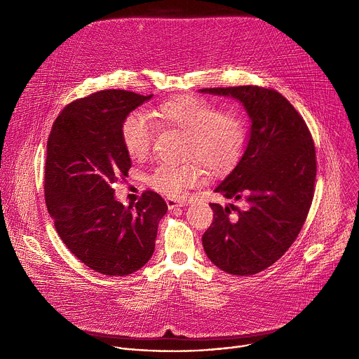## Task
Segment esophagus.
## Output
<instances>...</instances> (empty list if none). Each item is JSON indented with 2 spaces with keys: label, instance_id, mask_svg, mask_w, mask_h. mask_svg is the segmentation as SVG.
Here are the masks:
<instances>
[{
  "label": "esophagus",
  "instance_id": "esophagus-1",
  "mask_svg": "<svg viewBox=\"0 0 359 359\" xmlns=\"http://www.w3.org/2000/svg\"><path fill=\"white\" fill-rule=\"evenodd\" d=\"M166 204H168V208L170 209V210H173V209H176V208H183V206H186V201H180V200H176V198H168L166 200Z\"/></svg>",
  "mask_w": 359,
  "mask_h": 359
}]
</instances>
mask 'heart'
Returning a JSON list of instances; mask_svg holds the SVG:
<instances>
[{"mask_svg": "<svg viewBox=\"0 0 359 359\" xmlns=\"http://www.w3.org/2000/svg\"><path fill=\"white\" fill-rule=\"evenodd\" d=\"M149 115L161 128L189 135L187 159L197 161L209 173L231 169L240 159L247 139V122L236 111H223L201 97H176L150 109ZM128 155L143 161L150 153L155 128L139 112L128 115L121 126ZM200 177L196 165H159L149 176V184L169 196L180 197Z\"/></svg>", "mask_w": 359, "mask_h": 359, "instance_id": "heart-1", "label": "heart"}]
</instances>
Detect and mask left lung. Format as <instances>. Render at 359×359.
Returning <instances> with one entry per match:
<instances>
[{
    "label": "left lung",
    "mask_w": 359,
    "mask_h": 359,
    "mask_svg": "<svg viewBox=\"0 0 359 359\" xmlns=\"http://www.w3.org/2000/svg\"><path fill=\"white\" fill-rule=\"evenodd\" d=\"M200 92L237 99L251 119L241 159L215 189L233 203H210L215 219L201 237L203 247L220 270L257 274L291 247L310 212L314 140L301 115L274 89L245 85Z\"/></svg>",
    "instance_id": "1"
}]
</instances>
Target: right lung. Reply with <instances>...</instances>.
I'll list each match as a JSON object with an SVG mask.
<instances>
[{"mask_svg": "<svg viewBox=\"0 0 359 359\" xmlns=\"http://www.w3.org/2000/svg\"><path fill=\"white\" fill-rule=\"evenodd\" d=\"M150 97L107 89L76 99L58 115L48 137V213L75 257L105 276L132 274L150 260L168 212L155 191H143L133 209L118 201L112 189L132 166L121 137L122 122Z\"/></svg>", "mask_w": 359, "mask_h": 359, "instance_id": "1", "label": "right lung"}]
</instances>
